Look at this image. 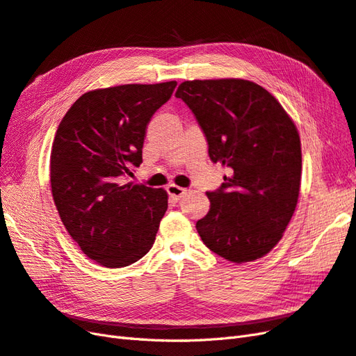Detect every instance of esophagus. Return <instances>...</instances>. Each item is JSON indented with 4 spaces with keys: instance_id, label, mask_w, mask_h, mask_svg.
Instances as JSON below:
<instances>
[{
    "instance_id": "1",
    "label": "esophagus",
    "mask_w": 356,
    "mask_h": 356,
    "mask_svg": "<svg viewBox=\"0 0 356 356\" xmlns=\"http://www.w3.org/2000/svg\"><path fill=\"white\" fill-rule=\"evenodd\" d=\"M167 192H168V195H170L172 200H180L181 197H184V195L186 194V189L180 188V186H177V185H168V186H167Z\"/></svg>"
}]
</instances>
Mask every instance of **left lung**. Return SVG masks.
I'll use <instances>...</instances> for the list:
<instances>
[{"label":"left lung","instance_id":"obj_1","mask_svg":"<svg viewBox=\"0 0 356 356\" xmlns=\"http://www.w3.org/2000/svg\"><path fill=\"white\" fill-rule=\"evenodd\" d=\"M195 115L213 162L231 168L197 222L204 245L234 264L266 257L283 237L301 185V141L267 89L245 79L186 80L176 92Z\"/></svg>","mask_w":356,"mask_h":356}]
</instances>
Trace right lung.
<instances>
[{"instance_id":"obj_1","label":"right lung","mask_w":356,"mask_h":356,"mask_svg":"<svg viewBox=\"0 0 356 356\" xmlns=\"http://www.w3.org/2000/svg\"><path fill=\"white\" fill-rule=\"evenodd\" d=\"M176 82L94 89L60 120L50 152V186L59 218L88 258L127 267L154 246L167 191L133 181L146 127Z\"/></svg>"}]
</instances>
